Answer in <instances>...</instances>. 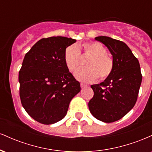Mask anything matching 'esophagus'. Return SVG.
<instances>
[{"instance_id":"obj_1","label":"esophagus","mask_w":152,"mask_h":152,"mask_svg":"<svg viewBox=\"0 0 152 152\" xmlns=\"http://www.w3.org/2000/svg\"><path fill=\"white\" fill-rule=\"evenodd\" d=\"M87 85L84 84V83H81V88H85V87H86Z\"/></svg>"}]
</instances>
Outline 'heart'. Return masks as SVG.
Listing matches in <instances>:
<instances>
[{"label": "heart", "mask_w": 152, "mask_h": 152, "mask_svg": "<svg viewBox=\"0 0 152 152\" xmlns=\"http://www.w3.org/2000/svg\"><path fill=\"white\" fill-rule=\"evenodd\" d=\"M84 53L91 56L86 63V69L78 70L75 74L77 80L91 83L98 79L109 77L114 69V61L107 53V50L99 42H88L82 44ZM65 65L71 72H75L80 65L79 46L72 45L66 48L64 54Z\"/></svg>", "instance_id": "heart-1"}]
</instances>
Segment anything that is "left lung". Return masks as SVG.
<instances>
[{"label":"left lung","mask_w":152,"mask_h":152,"mask_svg":"<svg viewBox=\"0 0 152 152\" xmlns=\"http://www.w3.org/2000/svg\"><path fill=\"white\" fill-rule=\"evenodd\" d=\"M113 56L112 72L99 84L91 85L94 96L88 102L91 114L106 123L118 121L137 102L142 75L138 59L125 43L108 36H98Z\"/></svg>","instance_id":"1"}]
</instances>
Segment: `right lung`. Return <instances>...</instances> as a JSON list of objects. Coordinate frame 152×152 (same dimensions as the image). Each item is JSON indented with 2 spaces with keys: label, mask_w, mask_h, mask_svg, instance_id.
Segmentation results:
<instances>
[{
  "label": "right lung",
  "mask_w": 152,
  "mask_h": 152,
  "mask_svg": "<svg viewBox=\"0 0 152 152\" xmlns=\"http://www.w3.org/2000/svg\"><path fill=\"white\" fill-rule=\"evenodd\" d=\"M76 41L62 36L42 38L25 55L18 75L20 102L39 123L48 125L63 119L71 99L81 91L64 59L66 48Z\"/></svg>",
  "instance_id": "obj_1"
}]
</instances>
